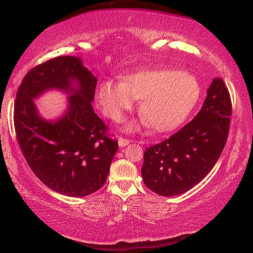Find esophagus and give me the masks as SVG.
<instances>
[{"instance_id": "1", "label": "esophagus", "mask_w": 253, "mask_h": 253, "mask_svg": "<svg viewBox=\"0 0 253 253\" xmlns=\"http://www.w3.org/2000/svg\"><path fill=\"white\" fill-rule=\"evenodd\" d=\"M130 143V140L129 139H126V138H124V137H119L118 138V145L121 147H125V146H127L128 144Z\"/></svg>"}]
</instances>
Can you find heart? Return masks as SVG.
I'll list each match as a JSON object with an SVG mask.
<instances>
[{
	"label": "heart",
	"instance_id": "b5f03b06",
	"mask_svg": "<svg viewBox=\"0 0 253 253\" xmlns=\"http://www.w3.org/2000/svg\"><path fill=\"white\" fill-rule=\"evenodd\" d=\"M201 87L195 77L179 71L145 70L124 81L106 80L98 90L102 111L115 122L143 99L140 114L154 129L165 131L178 126L198 102Z\"/></svg>",
	"mask_w": 253,
	"mask_h": 253
}]
</instances>
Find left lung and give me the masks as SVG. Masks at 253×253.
<instances>
[{"label":"left lung","instance_id":"left-lung-1","mask_svg":"<svg viewBox=\"0 0 253 253\" xmlns=\"http://www.w3.org/2000/svg\"><path fill=\"white\" fill-rule=\"evenodd\" d=\"M193 121L162 143L146 148L142 176L163 196L183 194L199 184L219 160L228 139L232 105L228 88L215 78Z\"/></svg>","mask_w":253,"mask_h":253}]
</instances>
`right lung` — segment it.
Returning <instances> with one entry per match:
<instances>
[{
	"instance_id": "add662e5",
	"label": "right lung",
	"mask_w": 253,
	"mask_h": 253,
	"mask_svg": "<svg viewBox=\"0 0 253 253\" xmlns=\"http://www.w3.org/2000/svg\"><path fill=\"white\" fill-rule=\"evenodd\" d=\"M96 84L80 58L62 55L30 70L16 92L19 146L37 177L60 194L81 198L99 190L118 149L91 106ZM52 88L70 95L68 108L60 119L46 121L34 99Z\"/></svg>"
}]
</instances>
